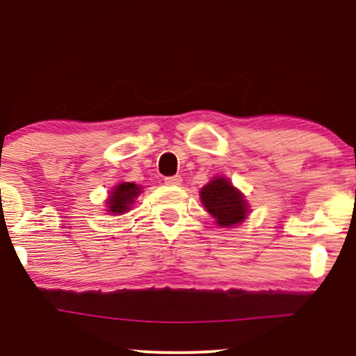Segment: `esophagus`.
Segmentation results:
<instances>
[{
  "mask_svg": "<svg viewBox=\"0 0 356 356\" xmlns=\"http://www.w3.org/2000/svg\"><path fill=\"white\" fill-rule=\"evenodd\" d=\"M165 183L170 184V186H178L181 183V177L179 175H175V177H167L165 178Z\"/></svg>",
  "mask_w": 356,
  "mask_h": 356,
  "instance_id": "34e87169",
  "label": "esophagus"
}]
</instances>
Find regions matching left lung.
<instances>
[{
    "mask_svg": "<svg viewBox=\"0 0 356 356\" xmlns=\"http://www.w3.org/2000/svg\"><path fill=\"white\" fill-rule=\"evenodd\" d=\"M201 202L220 227H233L248 217L246 199L227 178L217 177L201 189Z\"/></svg>",
    "mask_w": 356,
    "mask_h": 356,
    "instance_id": "left-lung-1",
    "label": "left lung"
}]
</instances>
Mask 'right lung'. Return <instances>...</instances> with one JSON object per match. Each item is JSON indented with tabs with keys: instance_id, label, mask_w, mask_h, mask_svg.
<instances>
[{
	"instance_id": "1",
	"label": "right lung",
	"mask_w": 356,
	"mask_h": 356,
	"mask_svg": "<svg viewBox=\"0 0 356 356\" xmlns=\"http://www.w3.org/2000/svg\"><path fill=\"white\" fill-rule=\"evenodd\" d=\"M143 193V186L136 183H120L116 184L113 189H110V196L106 199V212L111 216H121L131 211L133 204L136 202V197Z\"/></svg>"
}]
</instances>
